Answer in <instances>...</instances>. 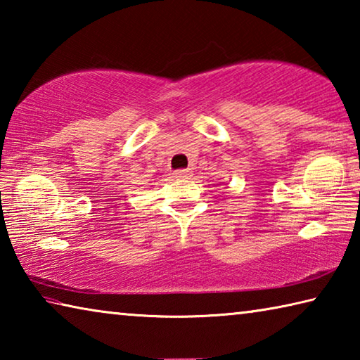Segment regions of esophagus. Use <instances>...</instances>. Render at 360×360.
Listing matches in <instances>:
<instances>
[{
  "mask_svg": "<svg viewBox=\"0 0 360 360\" xmlns=\"http://www.w3.org/2000/svg\"><path fill=\"white\" fill-rule=\"evenodd\" d=\"M173 174H174V178H178V179H187L188 176L192 174V172L187 168V169H178V172H174Z\"/></svg>",
  "mask_w": 360,
  "mask_h": 360,
  "instance_id": "obj_1",
  "label": "esophagus"
}]
</instances>
